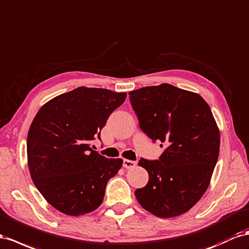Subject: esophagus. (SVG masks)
<instances>
[{
	"label": "esophagus",
	"mask_w": 249,
	"mask_h": 249,
	"mask_svg": "<svg viewBox=\"0 0 249 249\" xmlns=\"http://www.w3.org/2000/svg\"><path fill=\"white\" fill-rule=\"evenodd\" d=\"M136 161H132V160H127V159H124V166L125 167V169H133V167L136 166Z\"/></svg>",
	"instance_id": "34e87169"
}]
</instances>
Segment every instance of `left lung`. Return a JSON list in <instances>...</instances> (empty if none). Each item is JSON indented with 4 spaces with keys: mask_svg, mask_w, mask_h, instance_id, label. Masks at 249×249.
I'll return each mask as SVG.
<instances>
[{
    "mask_svg": "<svg viewBox=\"0 0 249 249\" xmlns=\"http://www.w3.org/2000/svg\"><path fill=\"white\" fill-rule=\"evenodd\" d=\"M129 95L140 129L165 145L159 160H139L149 182L135 191L136 199L159 218L180 216L211 183L220 150L216 120L199 94L169 84L144 87Z\"/></svg>",
    "mask_w": 249,
    "mask_h": 249,
    "instance_id": "obj_1",
    "label": "left lung"
}]
</instances>
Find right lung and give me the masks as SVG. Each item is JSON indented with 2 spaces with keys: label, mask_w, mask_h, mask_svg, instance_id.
<instances>
[{
  "label": "right lung",
  "mask_w": 249,
  "mask_h": 249,
  "mask_svg": "<svg viewBox=\"0 0 249 249\" xmlns=\"http://www.w3.org/2000/svg\"><path fill=\"white\" fill-rule=\"evenodd\" d=\"M126 93L79 87L52 98L38 110L27 136L33 183L47 202L73 217L102 204L108 181L123 159H108L91 149L110 114Z\"/></svg>",
  "instance_id": "obj_1"
}]
</instances>
